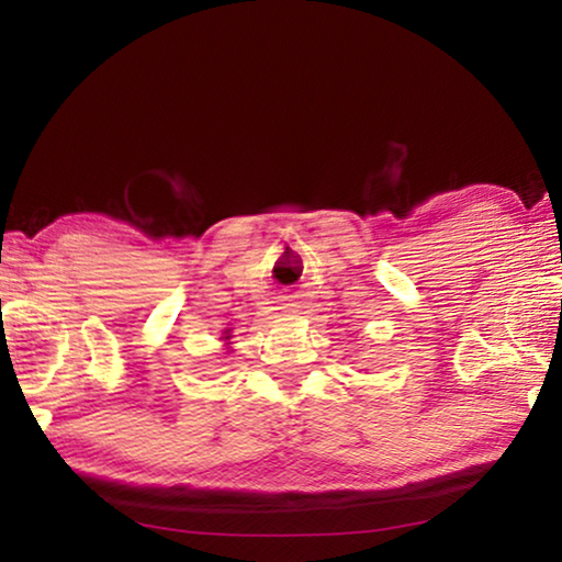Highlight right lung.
I'll use <instances>...</instances> for the list:
<instances>
[{"label":"right lung","mask_w":562,"mask_h":562,"mask_svg":"<svg viewBox=\"0 0 562 562\" xmlns=\"http://www.w3.org/2000/svg\"><path fill=\"white\" fill-rule=\"evenodd\" d=\"M225 340H229V335H227V337H225Z\"/></svg>","instance_id":"right-lung-1"}]
</instances>
